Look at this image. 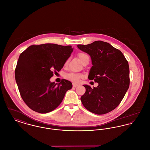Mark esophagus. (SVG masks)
I'll list each match as a JSON object with an SVG mask.
<instances>
[{
	"label": "esophagus",
	"instance_id": "1",
	"mask_svg": "<svg viewBox=\"0 0 150 150\" xmlns=\"http://www.w3.org/2000/svg\"><path fill=\"white\" fill-rule=\"evenodd\" d=\"M72 86H73V87H76L79 85L77 84H75V83H72Z\"/></svg>",
	"mask_w": 150,
	"mask_h": 150
}]
</instances>
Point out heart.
I'll return each mask as SVG.
<instances>
[{"instance_id":"heart-1","label":"heart","mask_w":150,"mask_h":150,"mask_svg":"<svg viewBox=\"0 0 150 150\" xmlns=\"http://www.w3.org/2000/svg\"><path fill=\"white\" fill-rule=\"evenodd\" d=\"M78 56L79 58L80 59V61L82 62V64L85 61L86 58L88 57V56L86 54L83 53H79ZM83 76H84V75L81 74L70 72V73L66 74L65 76V78L73 83H78L79 82L80 79L83 78Z\"/></svg>"}]
</instances>
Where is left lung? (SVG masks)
Segmentation results:
<instances>
[{
    "label": "left lung",
    "instance_id": "left-lung-1",
    "mask_svg": "<svg viewBox=\"0 0 150 150\" xmlns=\"http://www.w3.org/2000/svg\"><path fill=\"white\" fill-rule=\"evenodd\" d=\"M78 48L91 58L93 66L88 79L98 83L97 87L83 85L86 93L81 101L86 108L97 115L108 113L120 104L129 86L128 62L120 50L110 44L95 41Z\"/></svg>",
    "mask_w": 150,
    "mask_h": 150
}]
</instances>
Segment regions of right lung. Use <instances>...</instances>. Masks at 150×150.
I'll use <instances>...</instances> for the list:
<instances>
[{"label":"right lung","instance_id":"1","mask_svg":"<svg viewBox=\"0 0 150 150\" xmlns=\"http://www.w3.org/2000/svg\"><path fill=\"white\" fill-rule=\"evenodd\" d=\"M71 45L56 44L33 45L21 53L15 69V79L22 98L33 111L45 114L62 102L72 83L62 79L57 84L50 78L59 71L71 56Z\"/></svg>","mask_w":150,"mask_h":150}]
</instances>
